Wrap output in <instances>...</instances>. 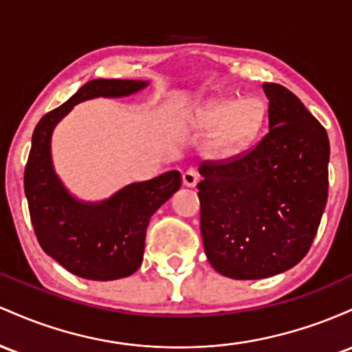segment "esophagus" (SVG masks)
<instances>
[{"instance_id":"obj_1","label":"esophagus","mask_w":352,"mask_h":352,"mask_svg":"<svg viewBox=\"0 0 352 352\" xmlns=\"http://www.w3.org/2000/svg\"><path fill=\"white\" fill-rule=\"evenodd\" d=\"M199 179H201V176L196 169H188V171L183 175V183H184V186H188V188H195L196 184L199 183Z\"/></svg>"}]
</instances>
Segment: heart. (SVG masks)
I'll return each mask as SVG.
<instances>
[{
    "label": "heart",
    "mask_w": 352,
    "mask_h": 352,
    "mask_svg": "<svg viewBox=\"0 0 352 352\" xmlns=\"http://www.w3.org/2000/svg\"><path fill=\"white\" fill-rule=\"evenodd\" d=\"M266 109L258 98L216 100L197 113L199 129H214L209 149L214 156H232L243 151L261 131Z\"/></svg>",
    "instance_id": "heart-1"
}]
</instances>
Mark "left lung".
Returning a JSON list of instances; mask_svg holds the SVG:
<instances>
[{"instance_id":"8db88e82","label":"left lung","mask_w":352,"mask_h":352,"mask_svg":"<svg viewBox=\"0 0 352 352\" xmlns=\"http://www.w3.org/2000/svg\"><path fill=\"white\" fill-rule=\"evenodd\" d=\"M270 131L254 148L206 160L197 184L208 261L232 279H261L309 251L327 201L329 140L296 94L264 82Z\"/></svg>"}]
</instances>
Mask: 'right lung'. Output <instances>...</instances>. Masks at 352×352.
Segmentation results:
<instances>
[{"instance_id":"right-lung-1","label":"right lung","mask_w":352,"mask_h":352,"mask_svg":"<svg viewBox=\"0 0 352 352\" xmlns=\"http://www.w3.org/2000/svg\"><path fill=\"white\" fill-rule=\"evenodd\" d=\"M144 86V81L129 80L88 81L65 104L46 113L34 128L25 168V192L34 234L46 254L80 278L113 281L138 271L143 263L149 219L179 189L181 175L169 171L129 184L100 204L78 203L53 171L51 133L78 102L98 96H126Z\"/></svg>"}]
</instances>
